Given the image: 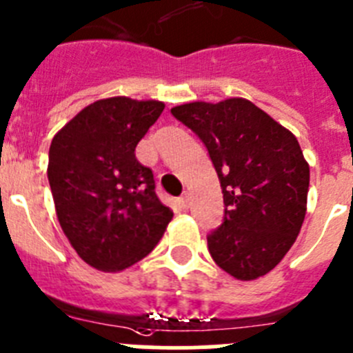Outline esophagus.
<instances>
[{"instance_id":"obj_1","label":"esophagus","mask_w":353,"mask_h":353,"mask_svg":"<svg viewBox=\"0 0 353 353\" xmlns=\"http://www.w3.org/2000/svg\"><path fill=\"white\" fill-rule=\"evenodd\" d=\"M179 204H181V208H183V209H188L190 208V204H192V202H190V195H188V193H184V195L181 196Z\"/></svg>"}]
</instances>
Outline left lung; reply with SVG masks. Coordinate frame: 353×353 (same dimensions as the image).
<instances>
[{"mask_svg":"<svg viewBox=\"0 0 353 353\" xmlns=\"http://www.w3.org/2000/svg\"><path fill=\"white\" fill-rule=\"evenodd\" d=\"M172 116L208 148L223 193V223L208 248L225 272L243 281L274 269L306 216L310 165L292 132L244 98L192 101Z\"/></svg>","mask_w":353,"mask_h":353,"instance_id":"obj_1","label":"left lung"}]
</instances>
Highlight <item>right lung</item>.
Wrapping results in <instances>:
<instances>
[{
  "label": "right lung",
  "mask_w": 353,
  "mask_h": 353,
  "mask_svg": "<svg viewBox=\"0 0 353 353\" xmlns=\"http://www.w3.org/2000/svg\"><path fill=\"white\" fill-rule=\"evenodd\" d=\"M163 109L157 100H98L50 142L47 177L59 225L98 271H123L144 259L172 220L154 193L153 170L135 158Z\"/></svg>",
  "instance_id": "right-lung-1"
}]
</instances>
